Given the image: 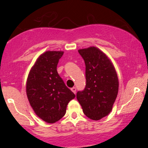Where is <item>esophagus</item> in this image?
<instances>
[{"label": "esophagus", "mask_w": 148, "mask_h": 148, "mask_svg": "<svg viewBox=\"0 0 148 148\" xmlns=\"http://www.w3.org/2000/svg\"><path fill=\"white\" fill-rule=\"evenodd\" d=\"M71 89V91H72V92H74V94H76V92H77V89H76V87H72Z\"/></svg>", "instance_id": "34e87169"}]
</instances>
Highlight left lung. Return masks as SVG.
Masks as SVG:
<instances>
[{
    "instance_id": "8db88e82",
    "label": "left lung",
    "mask_w": 148,
    "mask_h": 148,
    "mask_svg": "<svg viewBox=\"0 0 148 148\" xmlns=\"http://www.w3.org/2000/svg\"><path fill=\"white\" fill-rule=\"evenodd\" d=\"M86 66V86L77 94L84 113L89 119L99 120L112 110L117 98L119 81L114 65L98 48L78 50Z\"/></svg>"
}]
</instances>
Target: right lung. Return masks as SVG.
I'll return each instance as SVG.
<instances>
[{
	"mask_svg": "<svg viewBox=\"0 0 148 148\" xmlns=\"http://www.w3.org/2000/svg\"><path fill=\"white\" fill-rule=\"evenodd\" d=\"M62 51H47L40 55L31 69L26 95L34 112L48 123L64 116L68 103L75 95L67 87L56 70Z\"/></svg>",
	"mask_w": 148,
	"mask_h": 148,
	"instance_id": "right-lung-1",
	"label": "right lung"
}]
</instances>
